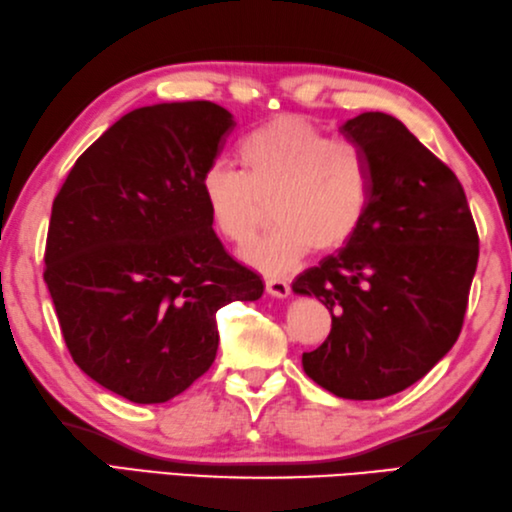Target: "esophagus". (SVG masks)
Masks as SVG:
<instances>
[{"instance_id": "esophagus-1", "label": "esophagus", "mask_w": 512, "mask_h": 512, "mask_svg": "<svg viewBox=\"0 0 512 512\" xmlns=\"http://www.w3.org/2000/svg\"><path fill=\"white\" fill-rule=\"evenodd\" d=\"M265 289H267L269 296H276V298H287L289 291H291L289 283H287V280H283V278H267L265 280Z\"/></svg>"}]
</instances>
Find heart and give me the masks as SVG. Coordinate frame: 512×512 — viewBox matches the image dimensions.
I'll list each match as a JSON object with an SVG mask.
<instances>
[{
	"label": "heart",
	"mask_w": 512,
	"mask_h": 512,
	"mask_svg": "<svg viewBox=\"0 0 512 512\" xmlns=\"http://www.w3.org/2000/svg\"><path fill=\"white\" fill-rule=\"evenodd\" d=\"M241 172L216 165L201 194L210 223L225 241L247 245L263 225L269 203L271 232L249 245L252 267L280 274L311 249L338 252L353 241L373 198V172L360 145L329 139L298 114H283L247 132L238 143Z\"/></svg>",
	"instance_id": "obj_1"
}]
</instances>
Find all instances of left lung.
<instances>
[{"mask_svg": "<svg viewBox=\"0 0 512 512\" xmlns=\"http://www.w3.org/2000/svg\"><path fill=\"white\" fill-rule=\"evenodd\" d=\"M340 132L367 154L373 198L349 245L291 289L331 311L302 369L344 400H380L424 378L462 331L479 238L462 183L391 114L362 112Z\"/></svg>", "mask_w": 512, "mask_h": 512, "instance_id": "8db88e82", "label": "left lung"}]
</instances>
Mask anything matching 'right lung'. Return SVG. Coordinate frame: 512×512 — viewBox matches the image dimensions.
I'll return each mask as SVG.
<instances>
[{
    "mask_svg": "<svg viewBox=\"0 0 512 512\" xmlns=\"http://www.w3.org/2000/svg\"><path fill=\"white\" fill-rule=\"evenodd\" d=\"M234 125L212 101L132 110L79 156L52 203L44 280L66 347L130 402L183 393L216 358V311L263 296L201 194Z\"/></svg>",
    "mask_w": 512,
    "mask_h": 512,
    "instance_id": "1",
    "label": "right lung"
}]
</instances>
